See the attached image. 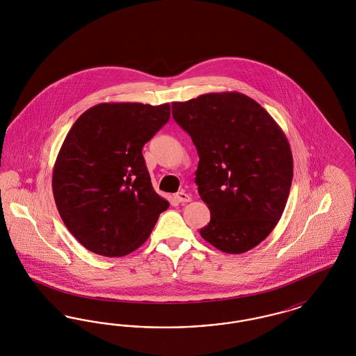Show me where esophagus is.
I'll list each match as a JSON object with an SVG mask.
<instances>
[{"label": "esophagus", "mask_w": 356, "mask_h": 356, "mask_svg": "<svg viewBox=\"0 0 356 356\" xmlns=\"http://www.w3.org/2000/svg\"><path fill=\"white\" fill-rule=\"evenodd\" d=\"M175 199L179 202V203L184 204L189 203L191 202V196L186 193L184 191H181V192H177L176 195H175Z\"/></svg>", "instance_id": "esophagus-1"}]
</instances>
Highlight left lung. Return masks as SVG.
I'll list each match as a JSON object with an SVG mask.
<instances>
[{
	"label": "left lung",
	"instance_id": "obj_1",
	"mask_svg": "<svg viewBox=\"0 0 356 356\" xmlns=\"http://www.w3.org/2000/svg\"><path fill=\"white\" fill-rule=\"evenodd\" d=\"M172 116L199 154L196 184L211 212L200 229L225 254H244L280 220L293 163L287 137L271 115L238 92L172 102Z\"/></svg>",
	"mask_w": 356,
	"mask_h": 356
}]
</instances>
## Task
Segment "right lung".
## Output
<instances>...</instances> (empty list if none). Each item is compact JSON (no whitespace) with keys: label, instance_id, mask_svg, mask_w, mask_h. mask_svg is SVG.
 <instances>
[{"label":"right lung","instance_id":"right-lung-1","mask_svg":"<svg viewBox=\"0 0 356 356\" xmlns=\"http://www.w3.org/2000/svg\"><path fill=\"white\" fill-rule=\"evenodd\" d=\"M170 118V104L102 102L70 128L53 167V196L69 232L93 254L134 252L170 207L141 152Z\"/></svg>","mask_w":356,"mask_h":356}]
</instances>
